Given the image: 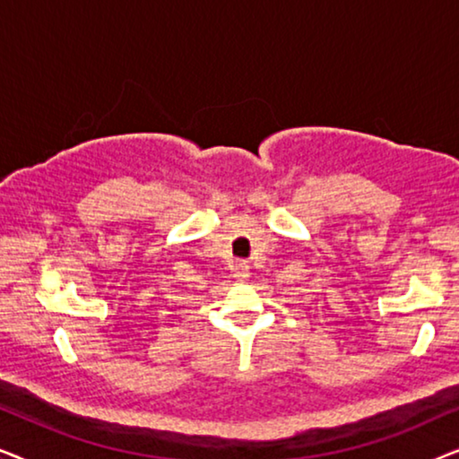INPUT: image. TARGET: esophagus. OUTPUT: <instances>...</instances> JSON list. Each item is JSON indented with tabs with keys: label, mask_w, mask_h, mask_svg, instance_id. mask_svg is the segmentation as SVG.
Returning a JSON list of instances; mask_svg holds the SVG:
<instances>
[{
	"label": "esophagus",
	"mask_w": 459,
	"mask_h": 459,
	"mask_svg": "<svg viewBox=\"0 0 459 459\" xmlns=\"http://www.w3.org/2000/svg\"><path fill=\"white\" fill-rule=\"evenodd\" d=\"M234 275L238 280H247L248 275H250V267H248V263L247 261H236V265H234Z\"/></svg>",
	"instance_id": "34e87169"
}]
</instances>
